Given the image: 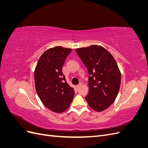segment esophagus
Returning <instances> with one entry per match:
<instances>
[{"instance_id":"esophagus-1","label":"esophagus","mask_w":148,"mask_h":148,"mask_svg":"<svg viewBox=\"0 0 148 148\" xmlns=\"http://www.w3.org/2000/svg\"><path fill=\"white\" fill-rule=\"evenodd\" d=\"M81 86H82V83H79L78 85H77V86H76V87H77V88H79Z\"/></svg>"}]
</instances>
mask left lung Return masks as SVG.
I'll return each mask as SVG.
<instances>
[{
    "instance_id": "8db88e82",
    "label": "left lung",
    "mask_w": 148,
    "mask_h": 148,
    "mask_svg": "<svg viewBox=\"0 0 148 148\" xmlns=\"http://www.w3.org/2000/svg\"><path fill=\"white\" fill-rule=\"evenodd\" d=\"M88 71L89 92L85 97L91 108L101 112L117 96L121 74L117 62L106 49L92 45L76 49Z\"/></svg>"
}]
</instances>
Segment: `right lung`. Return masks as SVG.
Here are the masks:
<instances>
[{
	"label": "right lung",
	"mask_w": 148,
	"mask_h": 148,
	"mask_svg": "<svg viewBox=\"0 0 148 148\" xmlns=\"http://www.w3.org/2000/svg\"><path fill=\"white\" fill-rule=\"evenodd\" d=\"M71 49L57 46L44 52L34 70L36 92L42 104L49 109L62 113L72 101L74 89L66 83L62 73L66 57Z\"/></svg>",
	"instance_id": "obj_1"
}]
</instances>
